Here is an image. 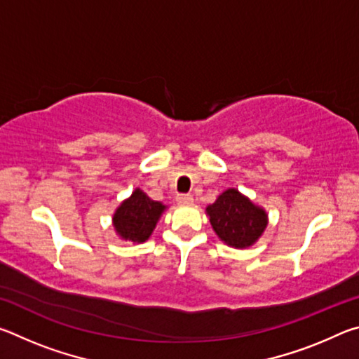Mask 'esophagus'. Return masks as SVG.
Wrapping results in <instances>:
<instances>
[{"label":"esophagus","mask_w":359,"mask_h":359,"mask_svg":"<svg viewBox=\"0 0 359 359\" xmlns=\"http://www.w3.org/2000/svg\"><path fill=\"white\" fill-rule=\"evenodd\" d=\"M177 203L182 205L193 204V196L191 194H177Z\"/></svg>","instance_id":"1"}]
</instances>
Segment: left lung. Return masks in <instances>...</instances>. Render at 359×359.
Listing matches in <instances>:
<instances>
[{
    "label": "left lung",
    "mask_w": 359,
    "mask_h": 359,
    "mask_svg": "<svg viewBox=\"0 0 359 359\" xmlns=\"http://www.w3.org/2000/svg\"><path fill=\"white\" fill-rule=\"evenodd\" d=\"M212 228L224 244L247 248L257 242L267 226V214L236 188H228L205 209Z\"/></svg>",
    "instance_id": "left-lung-1"
}]
</instances>
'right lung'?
<instances>
[{"label": "right lung", "mask_w": 359, "mask_h": 359, "mask_svg": "<svg viewBox=\"0 0 359 359\" xmlns=\"http://www.w3.org/2000/svg\"><path fill=\"white\" fill-rule=\"evenodd\" d=\"M166 205L154 201L142 190L136 188L128 199L121 203L112 217V223L123 241L141 244L147 241L156 226Z\"/></svg>", "instance_id": "add662e5"}]
</instances>
